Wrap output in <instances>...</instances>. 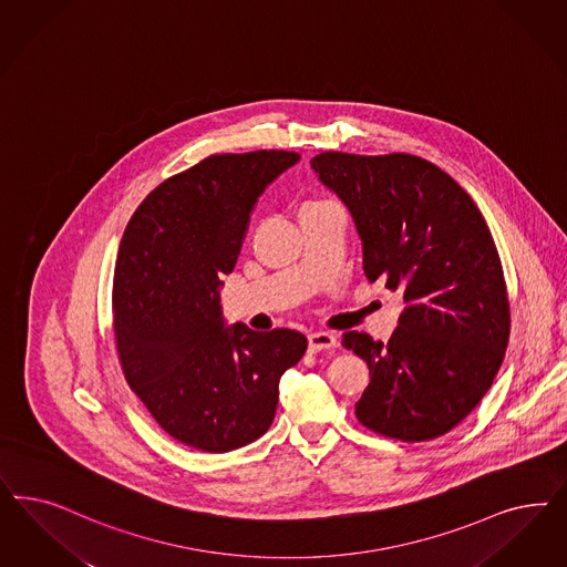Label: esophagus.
Returning <instances> with one entry per match:
<instances>
[{
  "instance_id": "obj_1",
  "label": "esophagus",
  "mask_w": 567,
  "mask_h": 567,
  "mask_svg": "<svg viewBox=\"0 0 567 567\" xmlns=\"http://www.w3.org/2000/svg\"><path fill=\"white\" fill-rule=\"evenodd\" d=\"M336 347V336L328 333V331H315L309 333V350L311 352H319V350H328V348Z\"/></svg>"
}]
</instances>
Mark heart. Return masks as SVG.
Wrapping results in <instances>:
<instances>
[{"instance_id": "heart-1", "label": "heart", "mask_w": 567, "mask_h": 567, "mask_svg": "<svg viewBox=\"0 0 567 567\" xmlns=\"http://www.w3.org/2000/svg\"><path fill=\"white\" fill-rule=\"evenodd\" d=\"M309 204H312V202H309Z\"/></svg>"}]
</instances>
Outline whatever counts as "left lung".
Segmentation results:
<instances>
[{
	"label": "left lung",
	"instance_id": "obj_1",
	"mask_svg": "<svg viewBox=\"0 0 567 567\" xmlns=\"http://www.w3.org/2000/svg\"><path fill=\"white\" fill-rule=\"evenodd\" d=\"M311 166L354 219L367 279L404 300L388 344L342 338L371 375L357 420L402 442L439 439L488 392L509 342L493 234L470 194L420 156L323 152Z\"/></svg>",
	"mask_w": 567,
	"mask_h": 567
}]
</instances>
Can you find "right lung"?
I'll use <instances>...</instances> for the list:
<instances>
[{"mask_svg": "<svg viewBox=\"0 0 567 567\" xmlns=\"http://www.w3.org/2000/svg\"><path fill=\"white\" fill-rule=\"evenodd\" d=\"M300 154H213L147 194L121 239L114 338L128 388L168 436L206 453L260 439L279 380L307 338L223 326L220 277L236 267L258 196Z\"/></svg>", "mask_w": 567, "mask_h": 567, "instance_id": "1", "label": "right lung"}]
</instances>
